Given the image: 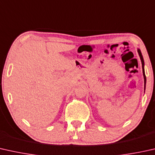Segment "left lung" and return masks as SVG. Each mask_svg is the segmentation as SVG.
<instances>
[{
	"instance_id": "obj_1",
	"label": "left lung",
	"mask_w": 155,
	"mask_h": 155,
	"mask_svg": "<svg viewBox=\"0 0 155 155\" xmlns=\"http://www.w3.org/2000/svg\"><path fill=\"white\" fill-rule=\"evenodd\" d=\"M137 51H138V55L139 57H140V61L141 63H142V68H143V78H144V90H145V85H146V77H145V69H144V66H145V64H144V60H143V55H142V53H141L140 50V49H137ZM145 92V91H144Z\"/></svg>"
}]
</instances>
